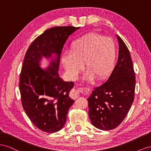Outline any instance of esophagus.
Wrapping results in <instances>:
<instances>
[{
	"instance_id": "obj_1",
	"label": "esophagus",
	"mask_w": 151,
	"mask_h": 151,
	"mask_svg": "<svg viewBox=\"0 0 151 151\" xmlns=\"http://www.w3.org/2000/svg\"><path fill=\"white\" fill-rule=\"evenodd\" d=\"M81 90H83L84 91H86L84 89H81ZM79 89H73L70 91V97L72 99H76L77 98L79 97Z\"/></svg>"
}]
</instances>
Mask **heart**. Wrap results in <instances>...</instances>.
<instances>
[{
    "mask_svg": "<svg viewBox=\"0 0 151 151\" xmlns=\"http://www.w3.org/2000/svg\"><path fill=\"white\" fill-rule=\"evenodd\" d=\"M116 45L109 37L97 33H90L74 41L69 52L62 55V63L72 79L77 78L84 69L87 79L98 81L106 79L115 65Z\"/></svg>",
    "mask_w": 151,
    "mask_h": 151,
    "instance_id": "b5f03b06",
    "label": "heart"
}]
</instances>
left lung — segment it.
I'll list each match as a JSON object with an SVG mask.
<instances>
[{"mask_svg": "<svg viewBox=\"0 0 151 151\" xmlns=\"http://www.w3.org/2000/svg\"><path fill=\"white\" fill-rule=\"evenodd\" d=\"M118 58L108 79L88 98L90 120L97 129H115L125 119L133 103L135 76L129 49L119 36Z\"/></svg>", "mask_w": 151, "mask_h": 151, "instance_id": "left-lung-1", "label": "left lung"}]
</instances>
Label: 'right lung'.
I'll return each instance as SVG.
<instances>
[{
  "label": "right lung",
  "mask_w": 151,
  "mask_h": 151,
  "mask_svg": "<svg viewBox=\"0 0 151 151\" xmlns=\"http://www.w3.org/2000/svg\"><path fill=\"white\" fill-rule=\"evenodd\" d=\"M79 28H50L35 40L25 55L19 84L22 105L31 122L47 133L62 129L74 102L69 96L74 83L63 81L58 68L63 45L68 36ZM42 58L50 60L47 68L40 67Z\"/></svg>",
  "instance_id": "1"
}]
</instances>
